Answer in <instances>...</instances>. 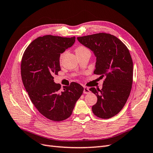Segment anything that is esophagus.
Segmentation results:
<instances>
[{
  "label": "esophagus",
  "instance_id": "1",
  "mask_svg": "<svg viewBox=\"0 0 153 153\" xmlns=\"http://www.w3.org/2000/svg\"><path fill=\"white\" fill-rule=\"evenodd\" d=\"M84 94H89L90 92V90L89 89V87H84Z\"/></svg>",
  "mask_w": 153,
  "mask_h": 153
}]
</instances>
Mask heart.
Here are the masks:
<instances>
[{
  "label": "heart",
  "mask_w": 153,
  "mask_h": 153,
  "mask_svg": "<svg viewBox=\"0 0 153 153\" xmlns=\"http://www.w3.org/2000/svg\"><path fill=\"white\" fill-rule=\"evenodd\" d=\"M87 50H88L87 48H85V47H83V46H79V47H78L75 49V52H76V53H79L84 52H85V51H87ZM64 53H62L61 55H60V58H59L60 61H62V59L64 57Z\"/></svg>",
  "instance_id": "1"
}]
</instances>
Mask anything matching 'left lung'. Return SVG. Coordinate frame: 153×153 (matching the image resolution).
<instances>
[{
    "label": "left lung",
    "instance_id": "left-lung-1",
    "mask_svg": "<svg viewBox=\"0 0 153 153\" xmlns=\"http://www.w3.org/2000/svg\"><path fill=\"white\" fill-rule=\"evenodd\" d=\"M77 39L96 57L94 73L105 77L102 89H89L98 98L92 112L101 119L112 117L123 109L131 89L133 61L129 50L117 37L103 32Z\"/></svg>",
    "mask_w": 153,
    "mask_h": 153
}]
</instances>
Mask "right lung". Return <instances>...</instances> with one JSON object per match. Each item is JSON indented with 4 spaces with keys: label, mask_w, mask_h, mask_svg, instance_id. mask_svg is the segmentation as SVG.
<instances>
[{
    "label": "right lung",
    "mask_w": 153,
    "mask_h": 153,
    "mask_svg": "<svg viewBox=\"0 0 153 153\" xmlns=\"http://www.w3.org/2000/svg\"><path fill=\"white\" fill-rule=\"evenodd\" d=\"M75 41V36L39 37L28 46L22 59V79L32 103L51 121H62L70 117L84 91L76 82L61 91V85L53 81V75L61 70L60 55Z\"/></svg>",
    "instance_id": "1"
}]
</instances>
